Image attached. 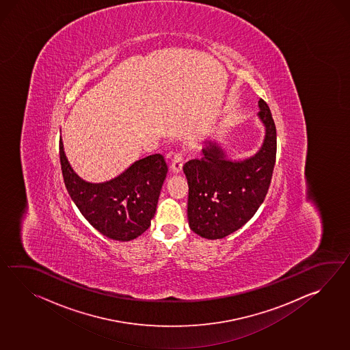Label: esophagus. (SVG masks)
Instances as JSON below:
<instances>
[{
  "label": "esophagus",
  "instance_id": "34e87169",
  "mask_svg": "<svg viewBox=\"0 0 350 350\" xmlns=\"http://www.w3.org/2000/svg\"><path fill=\"white\" fill-rule=\"evenodd\" d=\"M183 152H177L174 156H173V159H172L171 163V170L172 172H174V173H178V172L182 171V165H183Z\"/></svg>",
  "mask_w": 350,
  "mask_h": 350
}]
</instances>
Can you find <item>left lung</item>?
<instances>
[{"instance_id":"1","label":"left lung","mask_w":350,"mask_h":350,"mask_svg":"<svg viewBox=\"0 0 350 350\" xmlns=\"http://www.w3.org/2000/svg\"><path fill=\"white\" fill-rule=\"evenodd\" d=\"M258 107L266 137L256 156L231 162L221 148L210 143L202 158L183 165L189 187V227L204 239H224L241 228L267 194L276 162V126L266 101L260 99Z\"/></svg>"}]
</instances>
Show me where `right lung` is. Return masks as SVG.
Wrapping results in <instances>:
<instances>
[{"label":"right lung","instance_id":"add662e5","mask_svg":"<svg viewBox=\"0 0 350 350\" xmlns=\"http://www.w3.org/2000/svg\"><path fill=\"white\" fill-rule=\"evenodd\" d=\"M64 183L83 216L109 239L131 241L150 226L168 167L162 154L139 159L116 179L88 183L71 170L59 144Z\"/></svg>","mask_w":350,"mask_h":350}]
</instances>
